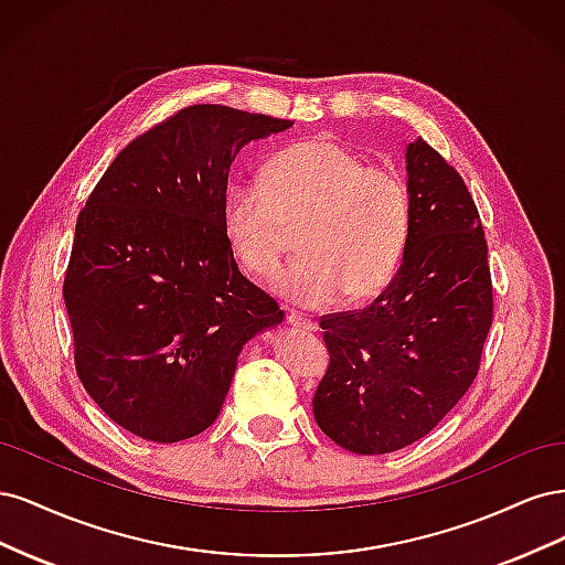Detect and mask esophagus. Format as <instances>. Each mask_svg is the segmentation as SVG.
Returning <instances> with one entry per match:
<instances>
[{
  "label": "esophagus",
  "instance_id": "obj_1",
  "mask_svg": "<svg viewBox=\"0 0 565 565\" xmlns=\"http://www.w3.org/2000/svg\"><path fill=\"white\" fill-rule=\"evenodd\" d=\"M287 322L295 324V328L306 330V332H316L318 330V324L309 316H301V313H295V311L287 313Z\"/></svg>",
  "mask_w": 565,
  "mask_h": 565
}]
</instances>
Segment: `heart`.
Segmentation results:
<instances>
[{
	"mask_svg": "<svg viewBox=\"0 0 565 565\" xmlns=\"http://www.w3.org/2000/svg\"><path fill=\"white\" fill-rule=\"evenodd\" d=\"M297 226L303 256L280 273L276 292L303 309L344 295L365 301L401 268L413 195L393 169L365 164L332 139H306L273 152L259 183L235 181L221 200V231L233 259L259 280L278 270L287 228Z\"/></svg>",
	"mask_w": 565,
	"mask_h": 565,
	"instance_id": "1",
	"label": "heart"
}]
</instances>
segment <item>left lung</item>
Instances as JSON below:
<instances>
[{
  "instance_id": "1",
  "label": "left lung",
  "mask_w": 565,
  "mask_h": 565,
  "mask_svg": "<svg viewBox=\"0 0 565 565\" xmlns=\"http://www.w3.org/2000/svg\"><path fill=\"white\" fill-rule=\"evenodd\" d=\"M405 169L413 231L398 273L365 309L320 318L330 367L313 415L358 455L429 434L476 380L492 324L488 243L465 181L422 136Z\"/></svg>"
}]
</instances>
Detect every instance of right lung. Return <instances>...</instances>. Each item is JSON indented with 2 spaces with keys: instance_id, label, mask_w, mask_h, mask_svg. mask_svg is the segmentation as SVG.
Segmentation results:
<instances>
[{
  "instance_id": "right-lung-1",
  "label": "right lung",
  "mask_w": 565,
  "mask_h": 565,
  "mask_svg": "<svg viewBox=\"0 0 565 565\" xmlns=\"http://www.w3.org/2000/svg\"><path fill=\"white\" fill-rule=\"evenodd\" d=\"M292 119L183 108L113 160L77 216L63 299L82 386L129 434L177 443L218 417L247 341L285 313L221 231L243 146Z\"/></svg>"
}]
</instances>
